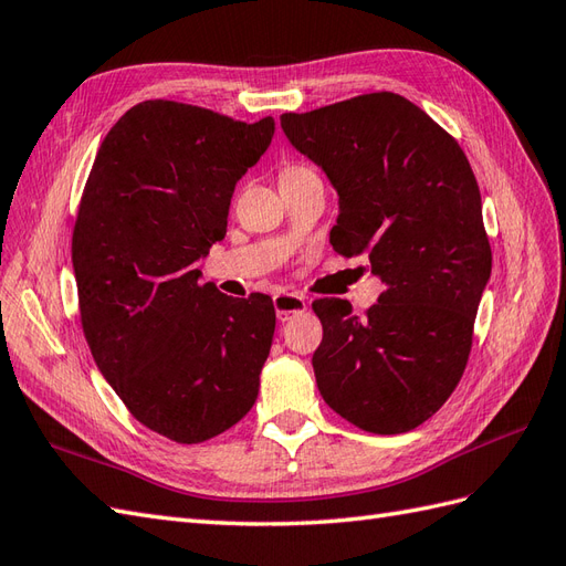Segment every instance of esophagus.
I'll return each mask as SVG.
<instances>
[{
    "label": "esophagus",
    "mask_w": 566,
    "mask_h": 566,
    "mask_svg": "<svg viewBox=\"0 0 566 566\" xmlns=\"http://www.w3.org/2000/svg\"><path fill=\"white\" fill-rule=\"evenodd\" d=\"M272 301H274V311H277V317L282 323L292 321L296 313H303L308 308L306 298L298 296V294H277Z\"/></svg>",
    "instance_id": "34e87169"
}]
</instances>
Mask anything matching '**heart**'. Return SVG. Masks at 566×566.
Returning a JSON list of instances; mask_svg holds the SVG:
<instances>
[{
    "label": "heart",
    "mask_w": 566,
    "mask_h": 566,
    "mask_svg": "<svg viewBox=\"0 0 566 566\" xmlns=\"http://www.w3.org/2000/svg\"><path fill=\"white\" fill-rule=\"evenodd\" d=\"M298 169H306V167H289V169H284L282 174H289V171H298Z\"/></svg>",
    "instance_id": "heart-1"
}]
</instances>
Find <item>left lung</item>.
<instances>
[{
    "label": "left lung",
    "mask_w": 566,
    "mask_h": 566,
    "mask_svg": "<svg viewBox=\"0 0 566 566\" xmlns=\"http://www.w3.org/2000/svg\"><path fill=\"white\" fill-rule=\"evenodd\" d=\"M282 128L339 196L332 249L368 255L385 284L364 317L344 298L313 301L323 323L317 389L360 430H413L461 380L490 280L473 169L442 126L395 93L289 112Z\"/></svg>",
    "instance_id": "obj_1"
}]
</instances>
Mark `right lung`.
<instances>
[{
	"mask_svg": "<svg viewBox=\"0 0 566 566\" xmlns=\"http://www.w3.org/2000/svg\"><path fill=\"white\" fill-rule=\"evenodd\" d=\"M272 136V117L145 99L109 128L85 184L71 243L83 335L136 421L174 442L214 438L258 399L272 298L200 284L198 260Z\"/></svg>",
	"mask_w": 566,
	"mask_h": 566,
	"instance_id": "add662e5",
	"label": "right lung"
}]
</instances>
